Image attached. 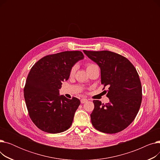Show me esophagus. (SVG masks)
Returning <instances> with one entry per match:
<instances>
[{
  "label": "esophagus",
  "mask_w": 160,
  "mask_h": 160,
  "mask_svg": "<svg viewBox=\"0 0 160 160\" xmlns=\"http://www.w3.org/2000/svg\"><path fill=\"white\" fill-rule=\"evenodd\" d=\"M80 102H81L82 104L87 102H88V99H87V98H82L81 100H80Z\"/></svg>",
  "instance_id": "obj_1"
}]
</instances>
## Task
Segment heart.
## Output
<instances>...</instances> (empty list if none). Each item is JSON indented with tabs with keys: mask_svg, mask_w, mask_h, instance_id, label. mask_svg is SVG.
I'll use <instances>...</instances> for the list:
<instances>
[{
	"mask_svg": "<svg viewBox=\"0 0 160 160\" xmlns=\"http://www.w3.org/2000/svg\"><path fill=\"white\" fill-rule=\"evenodd\" d=\"M94 66H96V65L93 64V63H89V64H88V65H87V69H88L91 68V67H94ZM75 71H76V67H73L71 69L70 74H71V76H72V75L74 74Z\"/></svg>",
	"mask_w": 160,
	"mask_h": 160,
	"instance_id": "heart-1",
	"label": "heart"
}]
</instances>
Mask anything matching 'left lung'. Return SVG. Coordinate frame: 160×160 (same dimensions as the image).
<instances>
[{"mask_svg": "<svg viewBox=\"0 0 160 160\" xmlns=\"http://www.w3.org/2000/svg\"><path fill=\"white\" fill-rule=\"evenodd\" d=\"M83 52L99 66L101 83L108 87L106 96L110 99L106 104L93 100L91 123L104 133L119 132L132 122L139 110L142 89L138 73L128 59L120 54L108 50Z\"/></svg>", "mask_w": 160, "mask_h": 160, "instance_id": "obj_1", "label": "left lung"}]
</instances>
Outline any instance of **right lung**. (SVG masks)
Returning a JSON list of instances; mask_svg holds the SVG:
<instances>
[{
	"label": "right lung",
	"mask_w": 160,
	"mask_h": 160,
	"mask_svg": "<svg viewBox=\"0 0 160 160\" xmlns=\"http://www.w3.org/2000/svg\"><path fill=\"white\" fill-rule=\"evenodd\" d=\"M83 58L80 51H65L45 56L32 67L24 97L30 119L42 131L60 133L71 126L80 101L60 95V89L72 67Z\"/></svg>",
	"instance_id": "obj_1"
}]
</instances>
